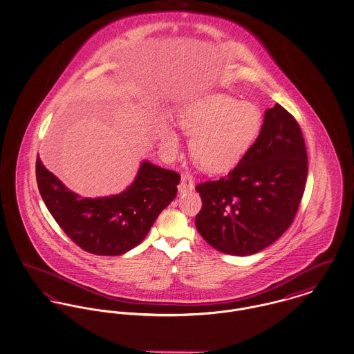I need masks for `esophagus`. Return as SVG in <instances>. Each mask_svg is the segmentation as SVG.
Returning a JSON list of instances; mask_svg holds the SVG:
<instances>
[{
    "label": "esophagus",
    "mask_w": 354,
    "mask_h": 354,
    "mask_svg": "<svg viewBox=\"0 0 354 354\" xmlns=\"http://www.w3.org/2000/svg\"><path fill=\"white\" fill-rule=\"evenodd\" d=\"M193 189H194V180H193V177H192L189 173L183 174L181 183H180V185H178V190H180L181 193H188V192H192Z\"/></svg>",
    "instance_id": "esophagus-1"
}]
</instances>
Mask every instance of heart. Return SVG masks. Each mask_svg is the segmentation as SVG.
<instances>
[{
	"mask_svg": "<svg viewBox=\"0 0 354 354\" xmlns=\"http://www.w3.org/2000/svg\"><path fill=\"white\" fill-rule=\"evenodd\" d=\"M183 130L193 136L190 151L194 161L204 169L221 173L237 165L258 140L263 126V113L252 102H240L230 95L204 97L181 114ZM162 140L177 150L178 134L169 126Z\"/></svg>",
	"mask_w": 354,
	"mask_h": 354,
	"instance_id": "obj_1",
	"label": "heart"
}]
</instances>
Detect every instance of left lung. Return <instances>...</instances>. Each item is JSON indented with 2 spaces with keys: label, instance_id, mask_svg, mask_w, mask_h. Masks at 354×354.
Instances as JSON below:
<instances>
[{
  "label": "left lung",
  "instance_id": "obj_1",
  "mask_svg": "<svg viewBox=\"0 0 354 354\" xmlns=\"http://www.w3.org/2000/svg\"><path fill=\"white\" fill-rule=\"evenodd\" d=\"M307 151L302 130L281 104L264 114L259 137L224 177L198 184L196 228L214 250L257 254L287 231L302 200Z\"/></svg>",
  "mask_w": 354,
  "mask_h": 354
}]
</instances>
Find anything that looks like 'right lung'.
<instances>
[{"mask_svg": "<svg viewBox=\"0 0 354 354\" xmlns=\"http://www.w3.org/2000/svg\"><path fill=\"white\" fill-rule=\"evenodd\" d=\"M36 180L48 211L75 244L94 255L117 257L149 234L158 214L174 200L181 176L143 161L124 192L87 198L66 188L37 156Z\"/></svg>", "mask_w": 354, "mask_h": 354, "instance_id": "add662e5", "label": "right lung"}]
</instances>
